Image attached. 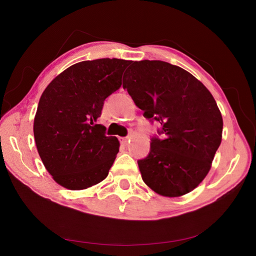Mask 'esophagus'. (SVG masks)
<instances>
[{"mask_svg": "<svg viewBox=\"0 0 256 256\" xmlns=\"http://www.w3.org/2000/svg\"><path fill=\"white\" fill-rule=\"evenodd\" d=\"M128 141H130V138H128H128H120V142H122V144H123L124 146H126Z\"/></svg>", "mask_w": 256, "mask_h": 256, "instance_id": "obj_1", "label": "esophagus"}]
</instances>
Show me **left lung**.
I'll return each mask as SVG.
<instances>
[{
  "label": "left lung",
  "instance_id": "obj_1",
  "mask_svg": "<svg viewBox=\"0 0 256 256\" xmlns=\"http://www.w3.org/2000/svg\"><path fill=\"white\" fill-rule=\"evenodd\" d=\"M144 118L158 120L162 138L138 160L142 180L159 196L178 198L200 185L222 138V116L206 86L162 60H136L123 78Z\"/></svg>",
  "mask_w": 256,
  "mask_h": 256
}]
</instances>
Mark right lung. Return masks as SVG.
Here are the masks:
<instances>
[{"label": "right lung", "mask_w": 256, "mask_h": 256, "mask_svg": "<svg viewBox=\"0 0 256 256\" xmlns=\"http://www.w3.org/2000/svg\"><path fill=\"white\" fill-rule=\"evenodd\" d=\"M131 60L100 58L68 68L46 86L34 120L40 157L56 183L86 190L107 177L120 150L97 124L105 99L122 86Z\"/></svg>", "instance_id": "add662e5"}]
</instances>
